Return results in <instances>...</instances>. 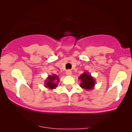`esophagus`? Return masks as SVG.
I'll return each instance as SVG.
<instances>
[{
	"label": "esophagus",
	"instance_id": "obj_1",
	"mask_svg": "<svg viewBox=\"0 0 132 132\" xmlns=\"http://www.w3.org/2000/svg\"><path fill=\"white\" fill-rule=\"evenodd\" d=\"M66 75H67L68 76H70V75H72V71H71V70H69V69H68V70L66 71Z\"/></svg>",
	"mask_w": 132,
	"mask_h": 132
}]
</instances>
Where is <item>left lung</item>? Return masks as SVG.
Instances as JSON below:
<instances>
[{
	"label": "left lung",
	"instance_id": "1",
	"mask_svg": "<svg viewBox=\"0 0 132 132\" xmlns=\"http://www.w3.org/2000/svg\"><path fill=\"white\" fill-rule=\"evenodd\" d=\"M79 79L81 80L80 86L86 90H91L95 86V80L88 72H84L80 76Z\"/></svg>",
	"mask_w": 132,
	"mask_h": 132
}]
</instances>
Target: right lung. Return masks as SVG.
Segmentation results:
<instances>
[{
	"label": "right lung",
	"instance_id": "add662e5",
	"mask_svg": "<svg viewBox=\"0 0 132 132\" xmlns=\"http://www.w3.org/2000/svg\"><path fill=\"white\" fill-rule=\"evenodd\" d=\"M60 81L58 76L56 75L49 76L45 81V86L50 89H55L57 86V82Z\"/></svg>",
	"mask_w": 132,
	"mask_h": 132
}]
</instances>
